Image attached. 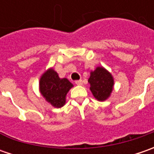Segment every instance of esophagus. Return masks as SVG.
Returning a JSON list of instances; mask_svg holds the SVG:
<instances>
[{
	"label": "esophagus",
	"mask_w": 154,
	"mask_h": 154,
	"mask_svg": "<svg viewBox=\"0 0 154 154\" xmlns=\"http://www.w3.org/2000/svg\"><path fill=\"white\" fill-rule=\"evenodd\" d=\"M75 84H76V85H78V86H81V85L83 84V81H82L81 80H76V81H75Z\"/></svg>",
	"instance_id": "34e87169"
}]
</instances>
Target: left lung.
Returning a JSON list of instances; mask_svg holds the SVG:
<instances>
[{"label": "left lung", "mask_w": 154, "mask_h": 154, "mask_svg": "<svg viewBox=\"0 0 154 154\" xmlns=\"http://www.w3.org/2000/svg\"><path fill=\"white\" fill-rule=\"evenodd\" d=\"M90 90L98 101H105L109 98L114 88V78L112 74L103 67H97L90 72L88 79Z\"/></svg>", "instance_id": "1"}]
</instances>
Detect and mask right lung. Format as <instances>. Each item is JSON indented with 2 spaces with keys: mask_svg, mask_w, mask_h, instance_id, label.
I'll return each mask as SVG.
<instances>
[{
  "mask_svg": "<svg viewBox=\"0 0 154 154\" xmlns=\"http://www.w3.org/2000/svg\"><path fill=\"white\" fill-rule=\"evenodd\" d=\"M74 85L67 78H60L53 68L47 69L39 80V91L45 100L55 108L66 103V96Z\"/></svg>",
  "mask_w": 154,
  "mask_h": 154,
  "instance_id": "right-lung-1",
  "label": "right lung"
}]
</instances>
